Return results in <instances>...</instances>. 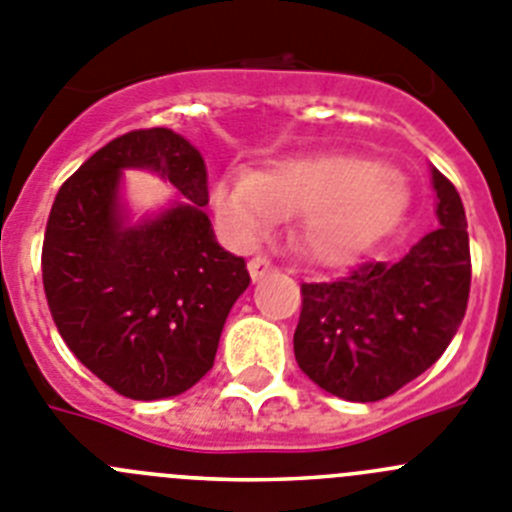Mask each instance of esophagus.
<instances>
[{
    "instance_id": "34e87169",
    "label": "esophagus",
    "mask_w": 512,
    "mask_h": 512,
    "mask_svg": "<svg viewBox=\"0 0 512 512\" xmlns=\"http://www.w3.org/2000/svg\"><path fill=\"white\" fill-rule=\"evenodd\" d=\"M270 273H275L273 262L267 260V257H262V255L252 257V260H250L252 280H260V278H265V275H270Z\"/></svg>"
}]
</instances>
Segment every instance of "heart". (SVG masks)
I'll return each instance as SVG.
<instances>
[{"label":"heart","mask_w":512,"mask_h":512,"mask_svg":"<svg viewBox=\"0 0 512 512\" xmlns=\"http://www.w3.org/2000/svg\"><path fill=\"white\" fill-rule=\"evenodd\" d=\"M408 204V188L388 165L349 155L293 158L260 176H239L214 188V209L239 245H252L283 216H301V237L313 257L347 262L388 232Z\"/></svg>","instance_id":"b5f03b06"}]
</instances>
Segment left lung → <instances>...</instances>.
<instances>
[{
  "instance_id": "left-lung-1",
  "label": "left lung",
  "mask_w": 512,
  "mask_h": 512,
  "mask_svg": "<svg viewBox=\"0 0 512 512\" xmlns=\"http://www.w3.org/2000/svg\"><path fill=\"white\" fill-rule=\"evenodd\" d=\"M439 227L398 262H359L344 278L301 283L296 362L336 398L372 403L434 365L469 301L472 257L457 188L434 168Z\"/></svg>"
}]
</instances>
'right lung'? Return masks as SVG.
<instances>
[{
    "label": "right lung",
    "instance_id": "right-lung-1",
    "mask_svg": "<svg viewBox=\"0 0 512 512\" xmlns=\"http://www.w3.org/2000/svg\"><path fill=\"white\" fill-rule=\"evenodd\" d=\"M122 167L155 169L184 201L127 228L116 204ZM206 204L204 158L165 127L96 150L55 196L43 239L50 316L81 365L124 398L193 388L250 285L245 260L214 239Z\"/></svg>",
    "mask_w": 512,
    "mask_h": 512
}]
</instances>
